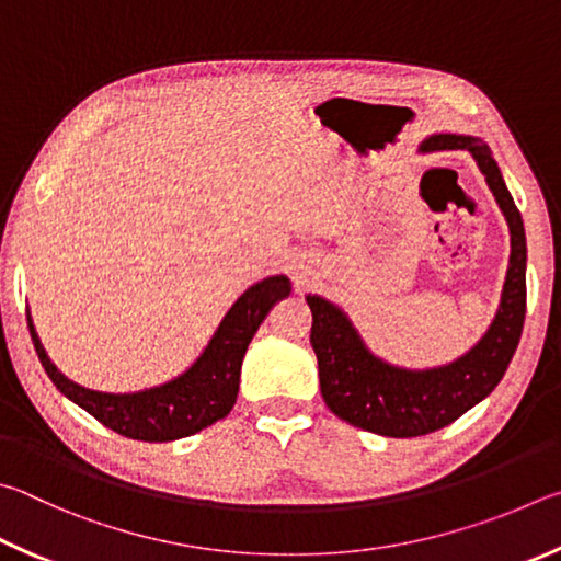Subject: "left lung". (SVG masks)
Returning a JSON list of instances; mask_svg holds the SVG:
<instances>
[{
  "instance_id": "obj_1",
  "label": "left lung",
  "mask_w": 561,
  "mask_h": 561,
  "mask_svg": "<svg viewBox=\"0 0 561 561\" xmlns=\"http://www.w3.org/2000/svg\"><path fill=\"white\" fill-rule=\"evenodd\" d=\"M421 152L468 150L510 226V265L495 320L473 350L434 369H404L371 355L335 302L306 296L312 312L310 345L320 369V391L332 414L391 438H414L454 424L493 391L513 359L527 308L525 226L490 147L470 135H431Z\"/></svg>"
}]
</instances>
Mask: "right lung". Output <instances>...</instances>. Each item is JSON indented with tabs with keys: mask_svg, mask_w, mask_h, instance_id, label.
Instances as JSON below:
<instances>
[{
	"mask_svg": "<svg viewBox=\"0 0 561 561\" xmlns=\"http://www.w3.org/2000/svg\"><path fill=\"white\" fill-rule=\"evenodd\" d=\"M288 296L290 280L286 275H271V278L253 283L226 312L209 345L190 369L160 387L133 391V394L93 391L61 375L48 359L32 316H26V320L36 355L42 359L48 379L64 397L85 409L103 426L113 428L115 434L164 444V440L192 436L229 414L239 397L241 362L249 342L275 302Z\"/></svg>",
	"mask_w": 561,
	"mask_h": 561,
	"instance_id": "add662e5",
	"label": "right lung"
}]
</instances>
